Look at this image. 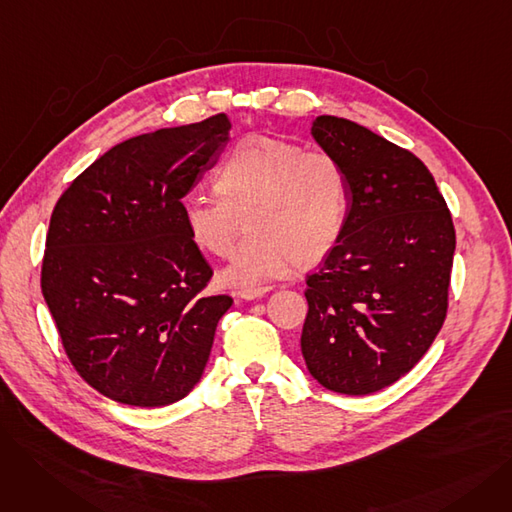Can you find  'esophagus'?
<instances>
[{
  "mask_svg": "<svg viewBox=\"0 0 512 512\" xmlns=\"http://www.w3.org/2000/svg\"><path fill=\"white\" fill-rule=\"evenodd\" d=\"M272 290V286H263V288H247V290H240L238 297L245 299V301H255V299H261L263 294H267Z\"/></svg>",
  "mask_w": 512,
  "mask_h": 512,
  "instance_id": "34e87169",
  "label": "esophagus"
}]
</instances>
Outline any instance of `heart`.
I'll return each mask as SVG.
<instances>
[{
    "label": "heart",
    "mask_w": 512,
    "mask_h": 512,
    "mask_svg": "<svg viewBox=\"0 0 512 512\" xmlns=\"http://www.w3.org/2000/svg\"><path fill=\"white\" fill-rule=\"evenodd\" d=\"M215 193H193L182 222L193 245L226 255L247 215V236L218 280L230 288H261L284 278L297 261L326 257L344 228L348 186L340 161L326 151L270 137L240 141L213 180Z\"/></svg>",
    "instance_id": "obj_1"
}]
</instances>
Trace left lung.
Here are the masks:
<instances>
[{
	"instance_id": "8db88e82",
	"label": "left lung",
	"mask_w": 512,
	"mask_h": 512,
	"mask_svg": "<svg viewBox=\"0 0 512 512\" xmlns=\"http://www.w3.org/2000/svg\"><path fill=\"white\" fill-rule=\"evenodd\" d=\"M311 137L340 161L348 209L336 245L307 278L301 351L321 386L363 396L409 373L438 336L454 226L411 151L336 116H319Z\"/></svg>"
}]
</instances>
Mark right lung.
Instances as JSON below:
<instances>
[{"label": "right lung", "instance_id": "obj_1", "mask_svg": "<svg viewBox=\"0 0 512 512\" xmlns=\"http://www.w3.org/2000/svg\"><path fill=\"white\" fill-rule=\"evenodd\" d=\"M226 114L139 134L80 174L51 213L43 299L74 369L103 396L166 407L203 375L228 294L188 238L182 197L230 143Z\"/></svg>", "mask_w": 512, "mask_h": 512}]
</instances>
